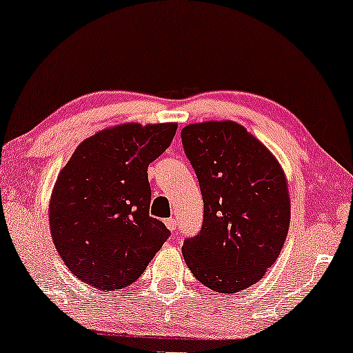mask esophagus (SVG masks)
Instances as JSON below:
<instances>
[{"mask_svg": "<svg viewBox=\"0 0 353 353\" xmlns=\"http://www.w3.org/2000/svg\"><path fill=\"white\" fill-rule=\"evenodd\" d=\"M165 226L173 233V231L176 230V220L175 219H167L165 220Z\"/></svg>", "mask_w": 353, "mask_h": 353, "instance_id": "esophagus-1", "label": "esophagus"}]
</instances>
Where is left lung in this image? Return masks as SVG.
Returning a JSON list of instances; mask_svg holds the SVG:
<instances>
[{
	"mask_svg": "<svg viewBox=\"0 0 353 353\" xmlns=\"http://www.w3.org/2000/svg\"><path fill=\"white\" fill-rule=\"evenodd\" d=\"M181 141L204 201L202 230L185 241L183 257L212 291H244L263 278L286 241L291 197L283 167L233 120L186 125Z\"/></svg>",
	"mask_w": 353,
	"mask_h": 353,
	"instance_id": "1",
	"label": "left lung"
}]
</instances>
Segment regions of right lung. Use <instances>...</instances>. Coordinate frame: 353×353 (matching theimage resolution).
<instances>
[{"label":"right lung","instance_id":"obj_1","mask_svg":"<svg viewBox=\"0 0 353 353\" xmlns=\"http://www.w3.org/2000/svg\"><path fill=\"white\" fill-rule=\"evenodd\" d=\"M178 123H120L79 144L52 188L50 230L62 262L91 288L115 291L141 276L170 231L149 216V163Z\"/></svg>","mask_w":353,"mask_h":353}]
</instances>
